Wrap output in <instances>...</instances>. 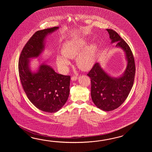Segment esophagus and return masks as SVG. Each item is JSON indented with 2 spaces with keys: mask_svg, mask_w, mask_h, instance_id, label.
<instances>
[{
  "mask_svg": "<svg viewBox=\"0 0 152 152\" xmlns=\"http://www.w3.org/2000/svg\"><path fill=\"white\" fill-rule=\"evenodd\" d=\"M77 79H78V77H77V76H73V77H71V80L72 81L77 80Z\"/></svg>",
  "mask_w": 152,
  "mask_h": 152,
  "instance_id": "34e87169",
  "label": "esophagus"
}]
</instances>
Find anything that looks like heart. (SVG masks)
<instances>
[{
    "instance_id": "obj_1",
    "label": "heart",
    "mask_w": 152,
    "mask_h": 152,
    "mask_svg": "<svg viewBox=\"0 0 152 152\" xmlns=\"http://www.w3.org/2000/svg\"><path fill=\"white\" fill-rule=\"evenodd\" d=\"M88 44L85 39L70 40L62 45V55L56 57V64L62 70H66L71 62L68 58H76L77 67L82 71H87L94 67L96 62L97 45L94 43Z\"/></svg>"
}]
</instances>
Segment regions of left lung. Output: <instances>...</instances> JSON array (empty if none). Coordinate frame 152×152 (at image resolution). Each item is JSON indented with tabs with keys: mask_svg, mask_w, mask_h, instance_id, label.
I'll use <instances>...</instances> for the list:
<instances>
[{
	"mask_svg": "<svg viewBox=\"0 0 152 152\" xmlns=\"http://www.w3.org/2000/svg\"><path fill=\"white\" fill-rule=\"evenodd\" d=\"M111 44L123 50L126 60V69L118 77H113L105 71L99 63L94 65L87 75L91 82V94L95 105L100 110L110 111L120 107L132 90L135 74V65L132 52L120 35L112 29H106Z\"/></svg>",
	"mask_w": 152,
	"mask_h": 152,
	"instance_id": "1",
	"label": "left lung"
}]
</instances>
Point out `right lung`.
Instances as JSON below:
<instances>
[{"instance_id":"obj_1","label":"right lung","mask_w":152,"mask_h":152,"mask_svg":"<svg viewBox=\"0 0 152 152\" xmlns=\"http://www.w3.org/2000/svg\"><path fill=\"white\" fill-rule=\"evenodd\" d=\"M58 29L55 26L36 31L23 48L18 63L20 80L29 100L39 110L49 113L58 111L66 103L71 78L56 73L45 63L39 62L35 71H32L30 60L42 55L47 37Z\"/></svg>"}]
</instances>
